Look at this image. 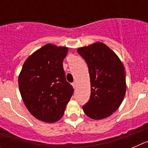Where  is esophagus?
Returning <instances> with one entry per match:
<instances>
[{"instance_id":"1","label":"esophagus","mask_w":148,"mask_h":148,"mask_svg":"<svg viewBox=\"0 0 148 148\" xmlns=\"http://www.w3.org/2000/svg\"><path fill=\"white\" fill-rule=\"evenodd\" d=\"M72 85H73V88H74V89H75V88H76V86H77V84H76V83H75V82H74V83H73V84H72Z\"/></svg>"}]
</instances>
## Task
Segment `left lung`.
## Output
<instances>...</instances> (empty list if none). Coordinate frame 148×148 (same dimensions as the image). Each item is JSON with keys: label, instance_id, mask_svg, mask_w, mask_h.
Returning <instances> with one entry per match:
<instances>
[{"label": "left lung", "instance_id": "1", "mask_svg": "<svg viewBox=\"0 0 148 148\" xmlns=\"http://www.w3.org/2000/svg\"><path fill=\"white\" fill-rule=\"evenodd\" d=\"M77 52L88 66L91 94L83 110L92 119L111 116L121 105L126 92V74L117 55L106 44L95 42Z\"/></svg>", "mask_w": 148, "mask_h": 148}]
</instances>
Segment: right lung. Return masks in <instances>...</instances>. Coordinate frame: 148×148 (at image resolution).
<instances>
[{
    "label": "right lung",
    "instance_id": "add662e5",
    "mask_svg": "<svg viewBox=\"0 0 148 148\" xmlns=\"http://www.w3.org/2000/svg\"><path fill=\"white\" fill-rule=\"evenodd\" d=\"M67 53L66 47L46 44L29 56L19 74L22 99L29 112L40 121L61 119L73 95L74 90L63 68Z\"/></svg>",
    "mask_w": 148,
    "mask_h": 148
}]
</instances>
